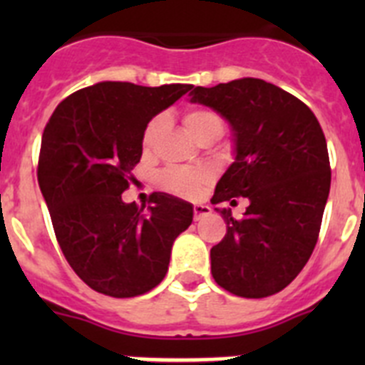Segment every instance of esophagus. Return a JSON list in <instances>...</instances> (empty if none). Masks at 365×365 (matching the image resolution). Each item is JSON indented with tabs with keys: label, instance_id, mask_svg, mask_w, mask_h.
<instances>
[{
	"label": "esophagus",
	"instance_id": "1",
	"mask_svg": "<svg viewBox=\"0 0 365 365\" xmlns=\"http://www.w3.org/2000/svg\"><path fill=\"white\" fill-rule=\"evenodd\" d=\"M208 214H210V206H206V205L193 206V217H195V221H199V219L205 217V215Z\"/></svg>",
	"mask_w": 365,
	"mask_h": 365
}]
</instances>
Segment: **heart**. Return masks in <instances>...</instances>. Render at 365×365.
<instances>
[{
    "label": "heart",
    "mask_w": 365,
    "mask_h": 365,
    "mask_svg": "<svg viewBox=\"0 0 365 365\" xmlns=\"http://www.w3.org/2000/svg\"><path fill=\"white\" fill-rule=\"evenodd\" d=\"M182 124L195 140H199L205 135L219 137V133L222 131V120L217 113L202 108L186 111L185 117H182ZM160 128H163V118L160 117H155L148 122L143 131V138H140L144 151L151 150ZM208 182H210V173L202 168H168L159 175V185L168 192L180 195V197H195Z\"/></svg>",
    "instance_id": "b5f03b06"
}]
</instances>
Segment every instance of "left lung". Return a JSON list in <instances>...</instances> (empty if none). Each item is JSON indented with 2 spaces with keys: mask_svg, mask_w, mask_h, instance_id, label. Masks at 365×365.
I'll use <instances>...</instances> for the list:
<instances>
[{
  "mask_svg": "<svg viewBox=\"0 0 365 365\" xmlns=\"http://www.w3.org/2000/svg\"><path fill=\"white\" fill-rule=\"evenodd\" d=\"M190 102L230 124L234 163L215 186L212 205L248 199L241 219L215 208L227 234L212 247V276L241 298H267L302 272L320 234L331 188L327 143L302 100L259 78L195 87Z\"/></svg>",
  "mask_w": 365,
  "mask_h": 365,
  "instance_id": "8db88e82",
  "label": "left lung"
}]
</instances>
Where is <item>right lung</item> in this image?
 Here are the masks:
<instances>
[{"label": "right lung", "mask_w": 365, "mask_h": 365, "mask_svg": "<svg viewBox=\"0 0 365 365\" xmlns=\"http://www.w3.org/2000/svg\"><path fill=\"white\" fill-rule=\"evenodd\" d=\"M100 82L62 100L41 137L38 185L63 256L83 283L113 298L159 285L193 206L155 192L148 212L122 201L143 157L148 122L192 89Z\"/></svg>", "instance_id": "right-lung-1"}]
</instances>
